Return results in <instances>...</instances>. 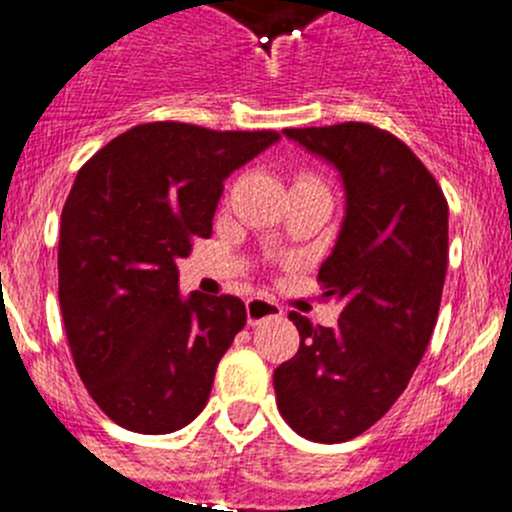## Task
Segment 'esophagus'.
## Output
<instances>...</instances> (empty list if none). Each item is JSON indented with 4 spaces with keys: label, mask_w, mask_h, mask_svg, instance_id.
<instances>
[{
    "label": "esophagus",
    "mask_w": 512,
    "mask_h": 512,
    "mask_svg": "<svg viewBox=\"0 0 512 512\" xmlns=\"http://www.w3.org/2000/svg\"><path fill=\"white\" fill-rule=\"evenodd\" d=\"M283 308L276 301L263 296H254L246 301V318H249V326H261L263 321H271V318H281Z\"/></svg>",
    "instance_id": "1"
}]
</instances>
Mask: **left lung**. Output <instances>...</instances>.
<instances>
[{
    "mask_svg": "<svg viewBox=\"0 0 512 512\" xmlns=\"http://www.w3.org/2000/svg\"><path fill=\"white\" fill-rule=\"evenodd\" d=\"M341 174L346 216L318 281L341 301L333 328L291 311L301 346L273 371L283 421L343 443L398 401L426 353L448 268V201L423 161L363 121L283 129Z\"/></svg>",
    "mask_w": 512,
    "mask_h": 512,
    "instance_id": "left-lung-1",
    "label": "left lung"
}]
</instances>
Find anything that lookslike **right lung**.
Listing matches in <instances>:
<instances>
[{"mask_svg":"<svg viewBox=\"0 0 512 512\" xmlns=\"http://www.w3.org/2000/svg\"><path fill=\"white\" fill-rule=\"evenodd\" d=\"M281 136L151 121L79 169L59 231V306L96 406L134 433L189 426L246 326L236 296H179L176 258L209 239L224 179Z\"/></svg>","mask_w":512,"mask_h":512,"instance_id":"obj_1","label":"right lung"}]
</instances>
